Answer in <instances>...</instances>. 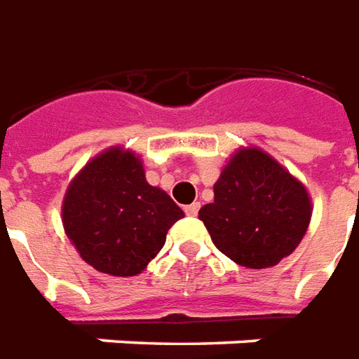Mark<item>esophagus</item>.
Returning <instances> with one entry per match:
<instances>
[{
    "label": "esophagus",
    "instance_id": "34e87169",
    "mask_svg": "<svg viewBox=\"0 0 359 359\" xmlns=\"http://www.w3.org/2000/svg\"><path fill=\"white\" fill-rule=\"evenodd\" d=\"M199 208H201L199 203H191V205H187V207H185V215H187V216H197V215H199Z\"/></svg>",
    "mask_w": 359,
    "mask_h": 359
}]
</instances>
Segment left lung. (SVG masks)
<instances>
[{
  "instance_id": "obj_1",
  "label": "left lung",
  "mask_w": 359,
  "mask_h": 359,
  "mask_svg": "<svg viewBox=\"0 0 359 359\" xmlns=\"http://www.w3.org/2000/svg\"><path fill=\"white\" fill-rule=\"evenodd\" d=\"M307 187L259 147L233 152L199 210L215 245L245 269H271L299 245L311 222Z\"/></svg>"
}]
</instances>
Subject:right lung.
Wrapping results in <instances>:
<instances>
[{
    "mask_svg": "<svg viewBox=\"0 0 359 359\" xmlns=\"http://www.w3.org/2000/svg\"><path fill=\"white\" fill-rule=\"evenodd\" d=\"M180 218L184 210L147 182L141 156L123 147L88 160L62 203L63 230L81 259L111 276L143 273Z\"/></svg>",
    "mask_w": 359,
    "mask_h": 359,
    "instance_id": "1",
    "label": "right lung"
}]
</instances>
